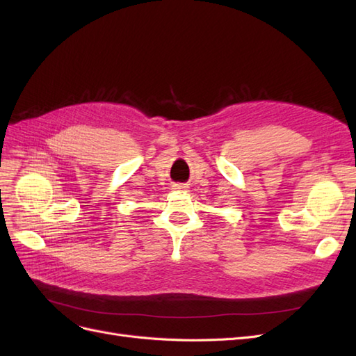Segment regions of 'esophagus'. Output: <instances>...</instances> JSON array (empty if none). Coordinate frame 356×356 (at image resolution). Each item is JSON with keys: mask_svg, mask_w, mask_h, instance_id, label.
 <instances>
[{"mask_svg": "<svg viewBox=\"0 0 356 356\" xmlns=\"http://www.w3.org/2000/svg\"><path fill=\"white\" fill-rule=\"evenodd\" d=\"M177 190H186V186H182V184H177V186H174Z\"/></svg>", "mask_w": 356, "mask_h": 356, "instance_id": "34e87169", "label": "esophagus"}]
</instances>
